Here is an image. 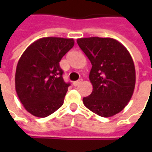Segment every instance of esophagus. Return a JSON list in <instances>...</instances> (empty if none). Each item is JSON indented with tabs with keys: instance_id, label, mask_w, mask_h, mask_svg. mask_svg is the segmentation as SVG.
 <instances>
[{
	"instance_id": "1",
	"label": "esophagus",
	"mask_w": 152,
	"mask_h": 152,
	"mask_svg": "<svg viewBox=\"0 0 152 152\" xmlns=\"http://www.w3.org/2000/svg\"><path fill=\"white\" fill-rule=\"evenodd\" d=\"M82 82H83V79H79V80H77V81H74V82L73 83V86H75V87H76V86H78L79 85H80V84H81Z\"/></svg>"
}]
</instances>
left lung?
<instances>
[{
  "mask_svg": "<svg viewBox=\"0 0 152 152\" xmlns=\"http://www.w3.org/2000/svg\"><path fill=\"white\" fill-rule=\"evenodd\" d=\"M77 43L92 65L89 79L93 91L83 102L94 113L113 117L125 107L134 93L135 68L131 56L113 38H80Z\"/></svg>",
  "mask_w": 152,
  "mask_h": 152,
  "instance_id": "left-lung-1",
  "label": "left lung"
}]
</instances>
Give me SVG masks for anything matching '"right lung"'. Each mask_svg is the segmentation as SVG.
I'll use <instances>...</instances> for the list:
<instances>
[{
	"label": "right lung",
	"mask_w": 152,
	"mask_h": 152,
	"mask_svg": "<svg viewBox=\"0 0 152 152\" xmlns=\"http://www.w3.org/2000/svg\"><path fill=\"white\" fill-rule=\"evenodd\" d=\"M73 45V39L44 37L33 42L21 56L15 89L33 116L45 118L62 106L70 84L64 82L59 62Z\"/></svg>",
	"instance_id": "right-lung-1"
}]
</instances>
